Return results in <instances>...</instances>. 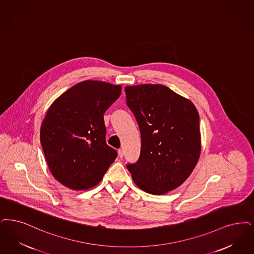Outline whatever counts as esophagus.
Returning <instances> with one entry per match:
<instances>
[{"label":"esophagus","mask_w":254,"mask_h":254,"mask_svg":"<svg viewBox=\"0 0 254 254\" xmlns=\"http://www.w3.org/2000/svg\"><path fill=\"white\" fill-rule=\"evenodd\" d=\"M118 155H119V157H120V158H123V157H124V155H125V154H124V150H123V149H119V151H118Z\"/></svg>","instance_id":"1"}]
</instances>
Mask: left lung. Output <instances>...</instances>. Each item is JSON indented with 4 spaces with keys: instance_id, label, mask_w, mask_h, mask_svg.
<instances>
[{
    "instance_id": "obj_1",
    "label": "left lung",
    "mask_w": 254,
    "mask_h": 254,
    "mask_svg": "<svg viewBox=\"0 0 254 254\" xmlns=\"http://www.w3.org/2000/svg\"><path fill=\"white\" fill-rule=\"evenodd\" d=\"M127 105L141 132V154L127 164L142 191L163 194L193 172L201 151L199 115L192 102L161 84L125 88Z\"/></svg>"
}]
</instances>
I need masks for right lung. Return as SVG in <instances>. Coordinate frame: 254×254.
Returning a JSON list of instances; mask_svg holds the SVG:
<instances>
[{
  "instance_id": "right-lung-1",
  "label": "right lung",
  "mask_w": 254,
  "mask_h": 254,
  "mask_svg": "<svg viewBox=\"0 0 254 254\" xmlns=\"http://www.w3.org/2000/svg\"><path fill=\"white\" fill-rule=\"evenodd\" d=\"M122 86L82 81L53 102L41 127V142L53 177L72 190L100 183L117 152L106 143L104 113Z\"/></svg>"
}]
</instances>
